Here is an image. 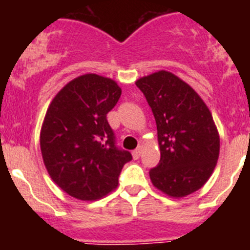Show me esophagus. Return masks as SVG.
Instances as JSON below:
<instances>
[{
	"mask_svg": "<svg viewBox=\"0 0 250 250\" xmlns=\"http://www.w3.org/2000/svg\"><path fill=\"white\" fill-rule=\"evenodd\" d=\"M141 151H143V146H138V147H136V149L134 150V151H132V158L135 159V160H136V159L140 158Z\"/></svg>",
	"mask_w": 250,
	"mask_h": 250,
	"instance_id": "obj_1",
	"label": "esophagus"
}]
</instances>
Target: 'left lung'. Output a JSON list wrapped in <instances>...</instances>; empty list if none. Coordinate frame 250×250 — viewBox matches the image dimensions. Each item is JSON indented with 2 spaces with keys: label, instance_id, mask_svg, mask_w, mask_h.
Segmentation results:
<instances>
[{
  "label": "left lung",
  "instance_id": "left-lung-1",
  "mask_svg": "<svg viewBox=\"0 0 250 250\" xmlns=\"http://www.w3.org/2000/svg\"><path fill=\"white\" fill-rule=\"evenodd\" d=\"M135 83L158 129L160 161L149 173L152 185L171 198L190 195L209 180L219 158V132L210 110L190 85L165 70Z\"/></svg>",
  "mask_w": 250,
  "mask_h": 250
}]
</instances>
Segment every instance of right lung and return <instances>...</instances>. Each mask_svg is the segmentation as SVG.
<instances>
[{"label":"right lung","mask_w":250,"mask_h":250,"mask_svg":"<svg viewBox=\"0 0 250 250\" xmlns=\"http://www.w3.org/2000/svg\"><path fill=\"white\" fill-rule=\"evenodd\" d=\"M120 95L116 81L85 74L66 83L48 106L40 132L43 164L55 184L72 198L86 202L111 193L132 159L116 147L106 119Z\"/></svg>","instance_id":"1"}]
</instances>
